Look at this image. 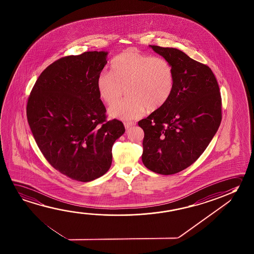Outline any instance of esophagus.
<instances>
[{
  "mask_svg": "<svg viewBox=\"0 0 254 254\" xmlns=\"http://www.w3.org/2000/svg\"><path fill=\"white\" fill-rule=\"evenodd\" d=\"M124 125H125L126 129H127V130H128V129L131 128L132 127L135 125V123H133V122H126Z\"/></svg>",
  "mask_w": 254,
  "mask_h": 254,
  "instance_id": "obj_1",
  "label": "esophagus"
}]
</instances>
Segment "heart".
Here are the masks:
<instances>
[{
    "instance_id": "obj_1",
    "label": "heart",
    "mask_w": 254,
    "mask_h": 254,
    "mask_svg": "<svg viewBox=\"0 0 254 254\" xmlns=\"http://www.w3.org/2000/svg\"><path fill=\"white\" fill-rule=\"evenodd\" d=\"M96 87L98 96L112 104L126 88L129 96L109 108V115L122 121L141 118L146 109L156 111L169 100L175 87V71L169 61L128 49L112 62L111 72L101 71Z\"/></svg>"
}]
</instances>
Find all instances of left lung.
Instances as JSON below:
<instances>
[{
    "label": "left lung",
    "instance_id": "1",
    "mask_svg": "<svg viewBox=\"0 0 254 254\" xmlns=\"http://www.w3.org/2000/svg\"><path fill=\"white\" fill-rule=\"evenodd\" d=\"M150 48L172 64L175 87L161 108L138 122L144 131L141 160L154 173L174 175L195 162L216 133L220 88L212 70L182 50Z\"/></svg>",
    "mask_w": 254,
    "mask_h": 254
}]
</instances>
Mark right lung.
Listing matches in <instances>:
<instances>
[{"label": "right lung", "instance_id": "obj_1", "mask_svg": "<svg viewBox=\"0 0 254 254\" xmlns=\"http://www.w3.org/2000/svg\"><path fill=\"white\" fill-rule=\"evenodd\" d=\"M107 51L68 56L47 67L31 91L26 115L35 141L55 169L90 182L110 169L113 143L125 133L118 120L106 121L96 78Z\"/></svg>", "mask_w": 254, "mask_h": 254}]
</instances>
